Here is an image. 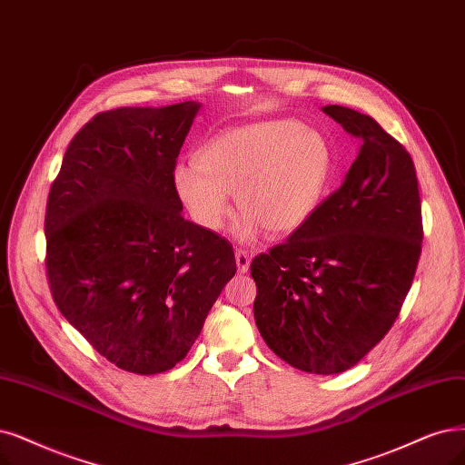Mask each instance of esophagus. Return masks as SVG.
Masks as SVG:
<instances>
[{
  "label": "esophagus",
  "mask_w": 465,
  "mask_h": 465,
  "mask_svg": "<svg viewBox=\"0 0 465 465\" xmlns=\"http://www.w3.org/2000/svg\"><path fill=\"white\" fill-rule=\"evenodd\" d=\"M235 266H237V270L242 272V273L249 272V266H251V254H249L247 251L237 249V251H235Z\"/></svg>",
  "instance_id": "1"
}]
</instances>
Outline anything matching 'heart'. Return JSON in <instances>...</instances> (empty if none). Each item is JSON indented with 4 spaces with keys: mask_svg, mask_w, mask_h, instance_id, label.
<instances>
[{
    "mask_svg": "<svg viewBox=\"0 0 465 465\" xmlns=\"http://www.w3.org/2000/svg\"><path fill=\"white\" fill-rule=\"evenodd\" d=\"M335 174V154L325 137L297 120H266L218 134L197 164L174 168V187L197 226L218 233L237 209L235 239L256 242L266 230L285 237L304 228Z\"/></svg>",
    "mask_w": 465,
    "mask_h": 465,
    "instance_id": "b5f03b06",
    "label": "heart"
}]
</instances>
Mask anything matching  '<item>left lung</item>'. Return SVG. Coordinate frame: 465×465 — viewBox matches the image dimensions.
<instances>
[{
  "mask_svg": "<svg viewBox=\"0 0 465 465\" xmlns=\"http://www.w3.org/2000/svg\"><path fill=\"white\" fill-rule=\"evenodd\" d=\"M360 149L304 228L251 264L254 322L301 371L356 366L397 320L421 252V204L408 151L368 114L325 105Z\"/></svg>",
  "mask_w": 465,
  "mask_h": 465,
  "instance_id": "left-lung-1",
  "label": "left lung"
}]
</instances>
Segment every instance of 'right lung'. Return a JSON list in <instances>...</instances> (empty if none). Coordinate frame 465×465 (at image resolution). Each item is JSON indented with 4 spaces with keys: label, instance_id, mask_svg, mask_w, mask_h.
Listing matches in <instances>:
<instances>
[{
    "label": "right lung",
    "instance_id": "add662e5",
    "mask_svg": "<svg viewBox=\"0 0 465 465\" xmlns=\"http://www.w3.org/2000/svg\"><path fill=\"white\" fill-rule=\"evenodd\" d=\"M199 109L183 101L97 114L49 192L51 295L101 356L132 373L182 362L237 272L226 239L182 216L174 187Z\"/></svg>",
    "mask_w": 465,
    "mask_h": 465
}]
</instances>
